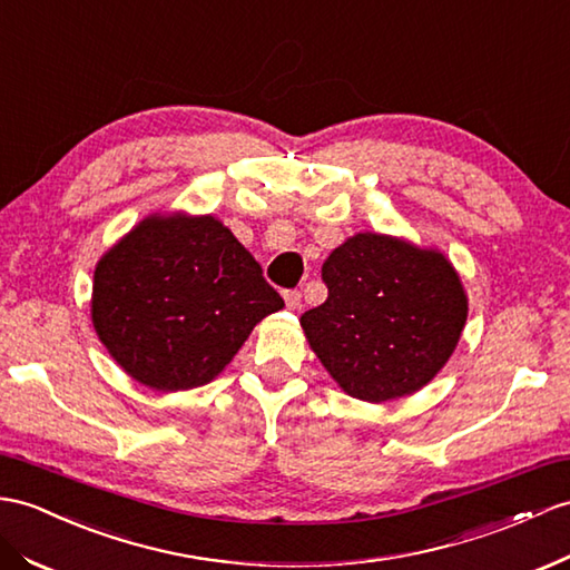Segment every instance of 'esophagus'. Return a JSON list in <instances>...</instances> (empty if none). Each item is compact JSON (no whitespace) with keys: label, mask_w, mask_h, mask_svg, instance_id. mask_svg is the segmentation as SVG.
Instances as JSON below:
<instances>
[{"label":"esophagus","mask_w":570,"mask_h":570,"mask_svg":"<svg viewBox=\"0 0 570 570\" xmlns=\"http://www.w3.org/2000/svg\"><path fill=\"white\" fill-rule=\"evenodd\" d=\"M283 297H285V304H287L289 312H297L302 307V293H299V289H287Z\"/></svg>","instance_id":"esophagus-1"}]
</instances>
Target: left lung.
<instances>
[{"mask_svg":"<svg viewBox=\"0 0 570 570\" xmlns=\"http://www.w3.org/2000/svg\"><path fill=\"white\" fill-rule=\"evenodd\" d=\"M322 277L328 297L299 324L345 394L382 404L423 390L445 367L469 314L445 254L360 232L333 248Z\"/></svg>","mask_w":570,"mask_h":570,"instance_id":"obj_1","label":"left lung"}]
</instances>
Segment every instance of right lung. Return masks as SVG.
<instances>
[{"label": "right lung", "mask_w": 570, "mask_h": 570, "mask_svg": "<svg viewBox=\"0 0 570 570\" xmlns=\"http://www.w3.org/2000/svg\"><path fill=\"white\" fill-rule=\"evenodd\" d=\"M283 307L215 215H149L94 271L96 336L135 382L157 392L213 382L261 318Z\"/></svg>", "instance_id": "add662e5"}]
</instances>
